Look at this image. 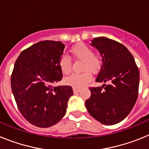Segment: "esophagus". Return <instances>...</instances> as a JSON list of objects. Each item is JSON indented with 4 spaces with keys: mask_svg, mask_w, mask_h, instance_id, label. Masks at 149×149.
<instances>
[{
    "mask_svg": "<svg viewBox=\"0 0 149 149\" xmlns=\"http://www.w3.org/2000/svg\"><path fill=\"white\" fill-rule=\"evenodd\" d=\"M73 91H74V93L76 94V93H78L80 92V89H77V88H73Z\"/></svg>",
    "mask_w": 149,
    "mask_h": 149,
    "instance_id": "1",
    "label": "esophagus"
}]
</instances>
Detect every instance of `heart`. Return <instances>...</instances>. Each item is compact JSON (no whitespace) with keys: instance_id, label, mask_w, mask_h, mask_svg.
I'll return each mask as SVG.
<instances>
[{"instance_id":"b5f03b06","label":"heart","mask_w":149,"mask_h":149,"mask_svg":"<svg viewBox=\"0 0 149 149\" xmlns=\"http://www.w3.org/2000/svg\"><path fill=\"white\" fill-rule=\"evenodd\" d=\"M70 52L77 60H83L82 71L81 74H74L65 80L66 84L72 86L73 88L84 87L92 79V73H96L99 71L101 65V58L98 55L93 54V50L84 43H79L73 46L70 50ZM60 70L64 74H70L72 71V61L70 58L66 56H63L59 63Z\"/></svg>"}]
</instances>
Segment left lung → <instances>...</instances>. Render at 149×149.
Listing matches in <instances>:
<instances>
[{"label":"left lung","instance_id":"1","mask_svg":"<svg viewBox=\"0 0 149 149\" xmlns=\"http://www.w3.org/2000/svg\"><path fill=\"white\" fill-rule=\"evenodd\" d=\"M90 45L102 58L96 82L85 102L89 113L101 123L116 125L125 119L138 96L139 72L134 56L125 46L106 37L95 38Z\"/></svg>","mask_w":149,"mask_h":149}]
</instances>
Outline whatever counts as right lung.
Returning a JSON list of instances; mask_svg holds the SVG:
<instances>
[{
	"instance_id": "obj_1",
	"label": "right lung",
	"mask_w": 149,
	"mask_h": 149,
	"mask_svg": "<svg viewBox=\"0 0 149 149\" xmlns=\"http://www.w3.org/2000/svg\"><path fill=\"white\" fill-rule=\"evenodd\" d=\"M65 45L60 41H42L23 51L14 65L11 87L24 118L39 127L60 122L73 95L72 86H55L62 80L59 63Z\"/></svg>"
}]
</instances>
